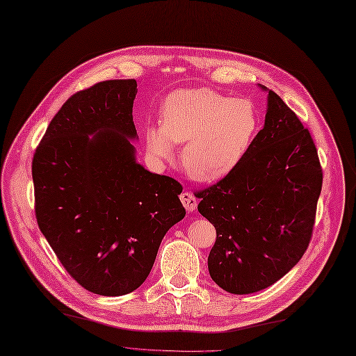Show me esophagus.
<instances>
[{
    "instance_id": "1",
    "label": "esophagus",
    "mask_w": 356,
    "mask_h": 356,
    "mask_svg": "<svg viewBox=\"0 0 356 356\" xmlns=\"http://www.w3.org/2000/svg\"><path fill=\"white\" fill-rule=\"evenodd\" d=\"M179 198H181V202L184 204V207L187 209V211H194L197 209V198L193 193L184 191Z\"/></svg>"
}]
</instances>
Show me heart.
I'll return each instance as SVG.
<instances>
[{"label": "heart", "mask_w": 356, "mask_h": 356, "mask_svg": "<svg viewBox=\"0 0 356 356\" xmlns=\"http://www.w3.org/2000/svg\"><path fill=\"white\" fill-rule=\"evenodd\" d=\"M258 127L255 107L248 99L230 98L213 90H179L162 107V127L146 133L156 158H174V143H184L181 162L200 182L225 178L238 166Z\"/></svg>", "instance_id": "obj_1"}]
</instances>
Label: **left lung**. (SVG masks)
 <instances>
[{"label": "left lung", "instance_id": "left-lung-1", "mask_svg": "<svg viewBox=\"0 0 356 356\" xmlns=\"http://www.w3.org/2000/svg\"><path fill=\"white\" fill-rule=\"evenodd\" d=\"M262 90L265 124L248 154L225 178L195 193L198 211L217 233L210 277L232 294L261 291L301 259L323 182L310 131L280 95Z\"/></svg>", "mask_w": 356, "mask_h": 356}]
</instances>
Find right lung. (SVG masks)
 Segmentation results:
<instances>
[{
    "instance_id": "add662e5",
    "label": "right lung",
    "mask_w": 356,
    "mask_h": 356,
    "mask_svg": "<svg viewBox=\"0 0 356 356\" xmlns=\"http://www.w3.org/2000/svg\"><path fill=\"white\" fill-rule=\"evenodd\" d=\"M136 79L78 91L33 156L39 229L67 274L99 296L139 289L163 236L185 216L182 185L136 162Z\"/></svg>"
}]
</instances>
